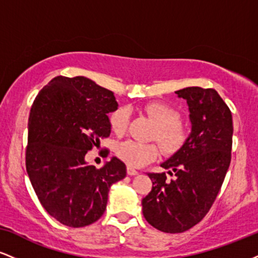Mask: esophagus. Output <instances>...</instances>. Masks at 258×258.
Here are the masks:
<instances>
[{
  "label": "esophagus",
  "instance_id": "1",
  "mask_svg": "<svg viewBox=\"0 0 258 258\" xmlns=\"http://www.w3.org/2000/svg\"><path fill=\"white\" fill-rule=\"evenodd\" d=\"M127 174H130V176H136V174H138V171L135 170V168L128 166L127 167Z\"/></svg>",
  "mask_w": 258,
  "mask_h": 258
}]
</instances>
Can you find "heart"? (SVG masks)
I'll list each match as a JSON object with an SVG mask.
<instances>
[{
    "mask_svg": "<svg viewBox=\"0 0 258 258\" xmlns=\"http://www.w3.org/2000/svg\"><path fill=\"white\" fill-rule=\"evenodd\" d=\"M143 110L156 123V131L153 138L164 150L172 155L183 148L189 137V128L180 121V112L172 105L164 102H152L144 105ZM130 110L126 106H119L109 115V123L116 135H123L128 127ZM115 153L127 165L141 167L158 158L159 148L156 144H143L127 139L120 142L115 148Z\"/></svg>",
    "mask_w": 258,
    "mask_h": 258,
    "instance_id": "b5f03b06",
    "label": "heart"
}]
</instances>
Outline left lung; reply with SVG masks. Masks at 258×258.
Returning <instances> with one entry per match:
<instances>
[{
    "label": "left lung",
    "mask_w": 258,
    "mask_h": 258,
    "mask_svg": "<svg viewBox=\"0 0 258 258\" xmlns=\"http://www.w3.org/2000/svg\"><path fill=\"white\" fill-rule=\"evenodd\" d=\"M186 100L191 133L178 153L161 165L166 173H148L153 182L143 198L147 222L164 233H183L207 215L223 184L232 160V112L214 88L176 92Z\"/></svg>",
    "instance_id": "8db88e82"
}]
</instances>
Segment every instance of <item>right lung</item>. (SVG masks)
<instances>
[{"mask_svg":"<svg viewBox=\"0 0 258 258\" xmlns=\"http://www.w3.org/2000/svg\"><path fill=\"white\" fill-rule=\"evenodd\" d=\"M111 91L92 80L57 76L32 103L25 150L26 172L43 209L61 224L81 228L104 214L111 184L126 177L116 158L102 168L85 155L110 135Z\"/></svg>","mask_w":258,"mask_h":258,"instance_id":"add662e5","label":"right lung"}]
</instances>
